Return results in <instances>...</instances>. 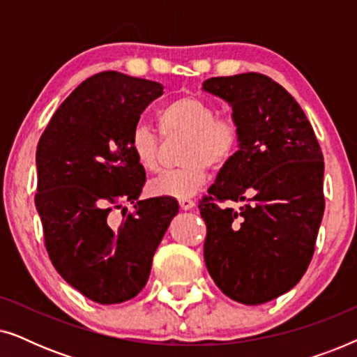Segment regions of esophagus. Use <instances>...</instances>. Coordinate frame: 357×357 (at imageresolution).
Wrapping results in <instances>:
<instances>
[{
    "label": "esophagus",
    "mask_w": 357,
    "mask_h": 357,
    "mask_svg": "<svg viewBox=\"0 0 357 357\" xmlns=\"http://www.w3.org/2000/svg\"><path fill=\"white\" fill-rule=\"evenodd\" d=\"M178 204H180V208L183 209V211H188V209L195 208V204H197V203H195L193 199H190V198H182L178 202Z\"/></svg>",
    "instance_id": "1"
}]
</instances>
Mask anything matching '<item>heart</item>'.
Here are the masks:
<instances>
[{
	"label": "heart",
	"instance_id": "heart-1",
	"mask_svg": "<svg viewBox=\"0 0 357 357\" xmlns=\"http://www.w3.org/2000/svg\"><path fill=\"white\" fill-rule=\"evenodd\" d=\"M162 135H185L183 167L165 170L151 180L155 197L190 198L208 182V165L219 167L232 158L238 144V126L232 116H216V109L199 97H178L158 114ZM130 151L141 169L154 172L159 164V139L146 125L135 126Z\"/></svg>",
	"mask_w": 357,
	"mask_h": 357
}]
</instances>
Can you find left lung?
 I'll return each mask as SVG.
<instances>
[{"label":"left lung","instance_id":"8db88e82","mask_svg":"<svg viewBox=\"0 0 357 357\" xmlns=\"http://www.w3.org/2000/svg\"><path fill=\"white\" fill-rule=\"evenodd\" d=\"M203 91L232 107L238 151L199 203L204 263L232 301L265 304L291 291L309 266L324 218V154L304 110L260 73L209 77ZM242 202L238 210L214 201Z\"/></svg>","mask_w":357,"mask_h":357}]
</instances>
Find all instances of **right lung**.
<instances>
[{
    "label": "right lung",
    "instance_id": "right-lung-1",
    "mask_svg": "<svg viewBox=\"0 0 357 357\" xmlns=\"http://www.w3.org/2000/svg\"><path fill=\"white\" fill-rule=\"evenodd\" d=\"M162 91L159 82L99 73L66 97L38 141L36 206L48 257L97 304H120L143 289L178 213L170 198L138 202L146 172L130 151L139 115ZM125 201L137 211L116 225L109 213Z\"/></svg>",
    "mask_w": 357,
    "mask_h": 357
}]
</instances>
